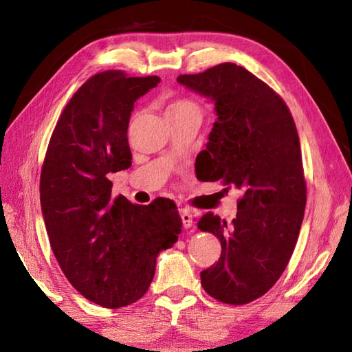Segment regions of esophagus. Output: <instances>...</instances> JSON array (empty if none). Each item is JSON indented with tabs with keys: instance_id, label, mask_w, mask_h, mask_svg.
<instances>
[{
	"instance_id": "esophagus-1",
	"label": "esophagus",
	"mask_w": 352,
	"mask_h": 352,
	"mask_svg": "<svg viewBox=\"0 0 352 352\" xmlns=\"http://www.w3.org/2000/svg\"><path fill=\"white\" fill-rule=\"evenodd\" d=\"M180 216H182V221H183V226L184 228H190L192 227V214L188 210V208L182 207L180 208Z\"/></svg>"
}]
</instances>
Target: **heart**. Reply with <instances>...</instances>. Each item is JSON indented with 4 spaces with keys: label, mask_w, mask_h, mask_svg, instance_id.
I'll return each instance as SVG.
<instances>
[{
    "label": "heart",
    "mask_w": 352,
    "mask_h": 352,
    "mask_svg": "<svg viewBox=\"0 0 352 352\" xmlns=\"http://www.w3.org/2000/svg\"><path fill=\"white\" fill-rule=\"evenodd\" d=\"M164 113H166V116L199 113V106H198V102H195L190 98H175L168 104Z\"/></svg>",
    "instance_id": "1"
}]
</instances>
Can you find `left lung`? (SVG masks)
Wrapping results in <instances>:
<instances>
[{
    "instance_id": "8db88e82",
    "label": "left lung",
    "mask_w": 352,
    "mask_h": 352,
    "mask_svg": "<svg viewBox=\"0 0 352 352\" xmlns=\"http://www.w3.org/2000/svg\"><path fill=\"white\" fill-rule=\"evenodd\" d=\"M177 81L214 101L218 115L201 180L242 192L231 223L212 212L198 221L222 246L201 284L221 302L248 304L278 281L301 230L307 186L296 125L281 96L242 66L221 63Z\"/></svg>"
}]
</instances>
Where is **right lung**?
I'll use <instances>...</instances> for the list:
<instances>
[{
	"instance_id": "right-lung-1",
	"label": "right lung",
	"mask_w": 352,
	"mask_h": 352,
	"mask_svg": "<svg viewBox=\"0 0 352 352\" xmlns=\"http://www.w3.org/2000/svg\"><path fill=\"white\" fill-rule=\"evenodd\" d=\"M160 83L119 69L95 74L72 95L51 134L41 172V204L51 250L66 278L106 309L140 300L155 258L183 222L170 203L111 198L109 174L131 166L134 101Z\"/></svg>"
}]
</instances>
